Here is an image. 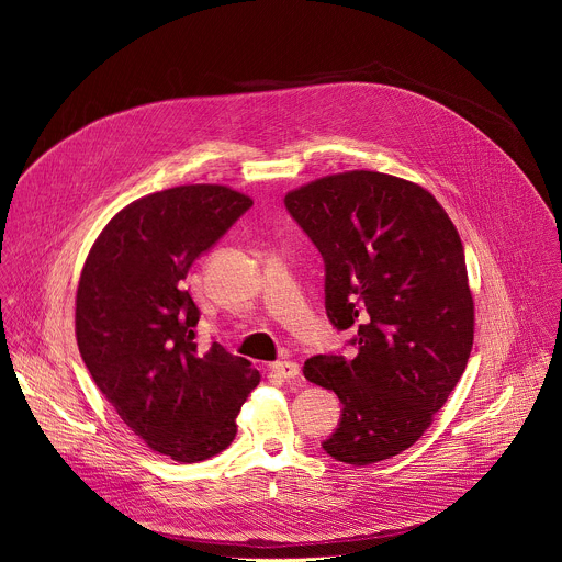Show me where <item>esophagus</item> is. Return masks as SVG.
Masks as SVG:
<instances>
[{
	"label": "esophagus",
	"mask_w": 562,
	"mask_h": 562,
	"mask_svg": "<svg viewBox=\"0 0 562 562\" xmlns=\"http://www.w3.org/2000/svg\"><path fill=\"white\" fill-rule=\"evenodd\" d=\"M271 371L278 375V378H284V380H293L300 375V367L297 362H291V360H280V362H273L271 364Z\"/></svg>",
	"instance_id": "34e87169"
}]
</instances>
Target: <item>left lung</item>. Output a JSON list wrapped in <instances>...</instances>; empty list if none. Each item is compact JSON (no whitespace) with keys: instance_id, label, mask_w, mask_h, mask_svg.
<instances>
[{"instance_id":"left-lung-1","label":"left lung","mask_w":562,"mask_h":562,"mask_svg":"<svg viewBox=\"0 0 562 562\" xmlns=\"http://www.w3.org/2000/svg\"><path fill=\"white\" fill-rule=\"evenodd\" d=\"M325 260V308L356 327V358L319 353L304 378L342 405L323 449L371 464L409 449L458 384L473 345V300L460 235L423 187L349 171L284 198Z\"/></svg>"}]
</instances>
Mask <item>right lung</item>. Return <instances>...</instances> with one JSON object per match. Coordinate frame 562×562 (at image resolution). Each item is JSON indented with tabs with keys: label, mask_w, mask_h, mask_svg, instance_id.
Listing matches in <instances>:
<instances>
[{
	"label": "right lung",
	"mask_w": 562,
	"mask_h": 562,
	"mask_svg": "<svg viewBox=\"0 0 562 562\" xmlns=\"http://www.w3.org/2000/svg\"><path fill=\"white\" fill-rule=\"evenodd\" d=\"M254 206L217 184L131 202L100 233L79 276L75 336L98 389L153 451L200 462L226 449L260 373L213 342L184 289L193 262Z\"/></svg>",
	"instance_id": "right-lung-1"
}]
</instances>
